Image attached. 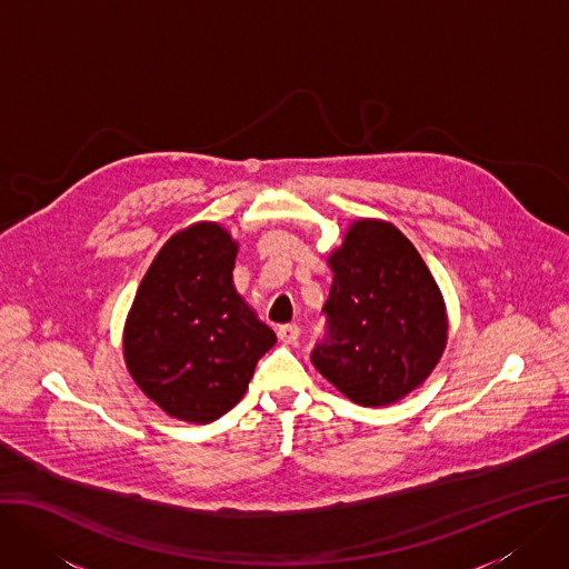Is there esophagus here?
Masks as SVG:
<instances>
[{
  "mask_svg": "<svg viewBox=\"0 0 569 569\" xmlns=\"http://www.w3.org/2000/svg\"><path fill=\"white\" fill-rule=\"evenodd\" d=\"M277 333H279V340H281V342L295 345L297 338H299V327H297V325H283V327H279Z\"/></svg>",
  "mask_w": 569,
  "mask_h": 569,
  "instance_id": "obj_1",
  "label": "esophagus"
}]
</instances>
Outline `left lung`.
<instances>
[{
	"label": "left lung",
	"mask_w": 569,
	"mask_h": 569,
	"mask_svg": "<svg viewBox=\"0 0 569 569\" xmlns=\"http://www.w3.org/2000/svg\"><path fill=\"white\" fill-rule=\"evenodd\" d=\"M327 263L329 338L316 370L358 406H390L420 388L447 347V306L420 251L390 222L353 220Z\"/></svg>",
	"instance_id": "obj_1"
}]
</instances>
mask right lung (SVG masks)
I'll list each match as a JSON object with an SVG mask.
<instances>
[{
	"instance_id": "right-lung-1",
	"label": "right lung",
	"mask_w": 569,
	"mask_h": 569,
	"mask_svg": "<svg viewBox=\"0 0 569 569\" xmlns=\"http://www.w3.org/2000/svg\"><path fill=\"white\" fill-rule=\"evenodd\" d=\"M238 240L218 222L168 238L142 277L122 333L124 363L170 418L209 425L231 410L274 331L233 286Z\"/></svg>"
}]
</instances>
